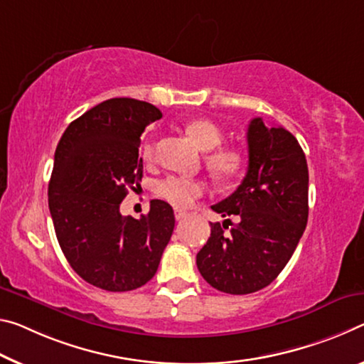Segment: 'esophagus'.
Here are the masks:
<instances>
[{
	"label": "esophagus",
	"instance_id": "obj_1",
	"mask_svg": "<svg viewBox=\"0 0 364 364\" xmlns=\"http://www.w3.org/2000/svg\"><path fill=\"white\" fill-rule=\"evenodd\" d=\"M188 217V212H184V210H175V218L178 222H181V220H184V218Z\"/></svg>",
	"mask_w": 364,
	"mask_h": 364
}]
</instances>
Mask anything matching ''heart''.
I'll list each match as a JSON object with an SVG mask.
<instances>
[{
  "label": "heart",
  "instance_id": "obj_1",
  "mask_svg": "<svg viewBox=\"0 0 364 364\" xmlns=\"http://www.w3.org/2000/svg\"><path fill=\"white\" fill-rule=\"evenodd\" d=\"M186 134L191 137L196 146L203 151H209L205 157L207 166L218 180H233L240 176L246 166L247 155L240 146H220L223 141V131L210 119H193L184 126ZM141 154L144 160H154L155 142L147 139L142 144ZM205 183L196 178L170 175L155 183L154 193L165 203L183 209L193 203L196 198L203 196Z\"/></svg>",
  "mask_w": 364,
  "mask_h": 364
}]
</instances>
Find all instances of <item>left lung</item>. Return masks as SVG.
<instances>
[{"label":"left lung","instance_id":"obj_1","mask_svg":"<svg viewBox=\"0 0 364 364\" xmlns=\"http://www.w3.org/2000/svg\"><path fill=\"white\" fill-rule=\"evenodd\" d=\"M247 152L245 180L212 205L227 218L210 223V238L196 256L207 284L230 295H247L272 284L308 223V164L296 137L255 118L247 126ZM230 216L239 223L232 224Z\"/></svg>","mask_w":364,"mask_h":364}]
</instances>
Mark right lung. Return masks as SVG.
<instances>
[{"label":"right lung","mask_w":364,"mask_h":364,"mask_svg":"<svg viewBox=\"0 0 364 364\" xmlns=\"http://www.w3.org/2000/svg\"><path fill=\"white\" fill-rule=\"evenodd\" d=\"M161 113L136 99H109L63 132L48 184L58 243L80 279L107 291H129L157 272L175 228L165 200L147 215L123 217L119 205L142 180L141 134Z\"/></svg>","instance_id":"obj_1"}]
</instances>
